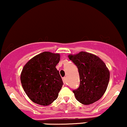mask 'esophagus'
Returning <instances> with one entry per match:
<instances>
[{
  "label": "esophagus",
  "instance_id": "34e87169",
  "mask_svg": "<svg viewBox=\"0 0 127 127\" xmlns=\"http://www.w3.org/2000/svg\"><path fill=\"white\" fill-rule=\"evenodd\" d=\"M62 80H63V82H64V84H66V77H63V78H62Z\"/></svg>",
  "mask_w": 127,
  "mask_h": 127
}]
</instances>
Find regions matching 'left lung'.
Listing matches in <instances>:
<instances>
[{
    "instance_id": "1",
    "label": "left lung",
    "mask_w": 127,
    "mask_h": 127,
    "mask_svg": "<svg viewBox=\"0 0 127 127\" xmlns=\"http://www.w3.org/2000/svg\"><path fill=\"white\" fill-rule=\"evenodd\" d=\"M68 58L77 66L79 73V87L73 90L76 99L84 105L97 101L105 92L110 80L106 65L97 56L84 51L71 54Z\"/></svg>"
}]
</instances>
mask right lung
<instances>
[{
    "mask_svg": "<svg viewBox=\"0 0 127 127\" xmlns=\"http://www.w3.org/2000/svg\"><path fill=\"white\" fill-rule=\"evenodd\" d=\"M60 55L45 51L30 60L22 69L20 80L28 97L34 103L48 105L58 98L63 85L56 68Z\"/></svg>",
    "mask_w": 127,
    "mask_h": 127,
    "instance_id": "right-lung-1",
    "label": "right lung"
}]
</instances>
